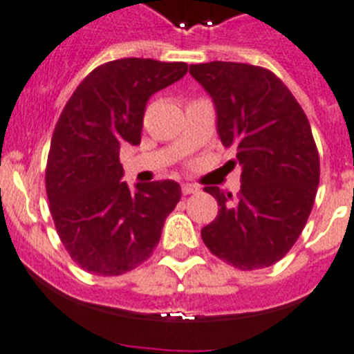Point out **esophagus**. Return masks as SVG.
<instances>
[{
    "label": "esophagus",
    "instance_id": "esophagus-1",
    "mask_svg": "<svg viewBox=\"0 0 354 354\" xmlns=\"http://www.w3.org/2000/svg\"><path fill=\"white\" fill-rule=\"evenodd\" d=\"M181 192H183L185 196H189V194H197L199 192V187L194 183H183L181 185Z\"/></svg>",
    "mask_w": 354,
    "mask_h": 354
}]
</instances>
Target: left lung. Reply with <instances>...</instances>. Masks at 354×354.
Segmentation results:
<instances>
[{
	"instance_id": "left-lung-1",
	"label": "left lung",
	"mask_w": 354,
	"mask_h": 354,
	"mask_svg": "<svg viewBox=\"0 0 354 354\" xmlns=\"http://www.w3.org/2000/svg\"><path fill=\"white\" fill-rule=\"evenodd\" d=\"M212 97L216 132L241 165L238 197L206 187L218 203L201 229L209 252L240 270L272 266L304 231L319 185L310 123L288 86L263 66L212 62L190 65Z\"/></svg>"
}]
</instances>
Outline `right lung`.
I'll use <instances>...</instances> for the list:
<instances>
[{
  "label": "right lung",
  "mask_w": 354,
  "mask_h": 354,
  "mask_svg": "<svg viewBox=\"0 0 354 354\" xmlns=\"http://www.w3.org/2000/svg\"><path fill=\"white\" fill-rule=\"evenodd\" d=\"M181 62L123 58L100 65L66 102L50 141L46 189L70 257L86 272L113 277L148 259L181 197L173 180L123 181L120 148L141 142L149 97L180 81Z\"/></svg>",
  "instance_id": "add662e5"
}]
</instances>
